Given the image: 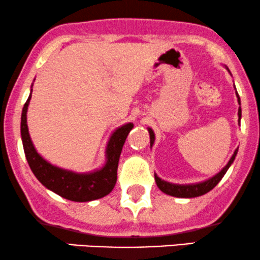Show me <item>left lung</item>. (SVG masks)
Wrapping results in <instances>:
<instances>
[{"label": "left lung", "instance_id": "1", "mask_svg": "<svg viewBox=\"0 0 260 260\" xmlns=\"http://www.w3.org/2000/svg\"><path fill=\"white\" fill-rule=\"evenodd\" d=\"M226 70L230 72V70L227 69V67H226ZM234 88H236V86H234ZM236 94H237V98H238V104L240 105V98H239V94H238L237 91H236ZM238 117H239L238 122H239V124H240V119H241V108H240V106H239V109H238ZM148 131H149V135H150V147H152V144H154V142H155V134H154V131H152L151 127H148ZM237 154H238V149H236V151L233 152L232 157L230 158L229 163H227V165L223 167V168L220 170L218 174H215V175L212 176L211 179L202 181V182L189 183V184L172 183V182H168V181L159 179V177L155 174L156 184H157V187L163 191V193L168 194V195H170V197H175V198H197V197H201V195H204L206 193H208L209 190H212L213 188H214L216 184L220 182V180L222 179L227 170H229L231 165L233 163Z\"/></svg>", "mask_w": 260, "mask_h": 260}]
</instances>
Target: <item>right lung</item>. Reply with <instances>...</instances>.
<instances>
[{
	"label": "right lung",
	"instance_id": "obj_1",
	"mask_svg": "<svg viewBox=\"0 0 260 260\" xmlns=\"http://www.w3.org/2000/svg\"><path fill=\"white\" fill-rule=\"evenodd\" d=\"M33 87V84H31ZM31 92L22 109L21 115V138L27 162L35 177L47 188L67 200L76 202H87L104 198L111 193L117 181V169L123 145L134 127L133 123H126L117 127L106 144L105 163L102 168L88 173H76L72 170L60 168L42 157L35 149L30 140L27 125V111Z\"/></svg>",
	"mask_w": 260,
	"mask_h": 260
}]
</instances>
